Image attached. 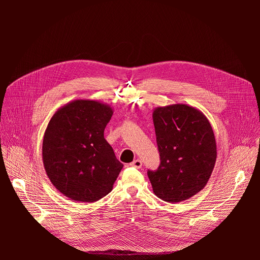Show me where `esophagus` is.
<instances>
[{
	"mask_svg": "<svg viewBox=\"0 0 260 260\" xmlns=\"http://www.w3.org/2000/svg\"><path fill=\"white\" fill-rule=\"evenodd\" d=\"M131 167H134L136 169H140V168H142V161L140 159H136L131 164Z\"/></svg>",
	"mask_w": 260,
	"mask_h": 260,
	"instance_id": "1",
	"label": "esophagus"
}]
</instances>
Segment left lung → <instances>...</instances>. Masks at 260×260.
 <instances>
[{"label": "left lung", "mask_w": 260, "mask_h": 260, "mask_svg": "<svg viewBox=\"0 0 260 260\" xmlns=\"http://www.w3.org/2000/svg\"><path fill=\"white\" fill-rule=\"evenodd\" d=\"M160 155L156 171H148L154 194L168 203L186 201L208 183L217 158L212 126L192 106L174 104L153 110Z\"/></svg>", "instance_id": "left-lung-1"}]
</instances>
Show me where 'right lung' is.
Here are the masks:
<instances>
[{"label": "right lung", "mask_w": 260, "mask_h": 260, "mask_svg": "<svg viewBox=\"0 0 260 260\" xmlns=\"http://www.w3.org/2000/svg\"><path fill=\"white\" fill-rule=\"evenodd\" d=\"M111 106L75 100L51 117L43 138L42 158L53 186L64 197L94 203L113 189L123 165L104 138Z\"/></svg>", "instance_id": "add662e5"}]
</instances>
